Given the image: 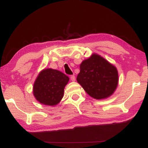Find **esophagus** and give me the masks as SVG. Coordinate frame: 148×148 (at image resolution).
Listing matches in <instances>:
<instances>
[{
	"label": "esophagus",
	"instance_id": "esophagus-1",
	"mask_svg": "<svg viewBox=\"0 0 148 148\" xmlns=\"http://www.w3.org/2000/svg\"><path fill=\"white\" fill-rule=\"evenodd\" d=\"M70 79H71V80L72 81H75V75H71V77H70Z\"/></svg>",
	"mask_w": 148,
	"mask_h": 148
}]
</instances>
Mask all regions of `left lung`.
<instances>
[{
  "label": "left lung",
  "instance_id": "8db88e82",
  "mask_svg": "<svg viewBox=\"0 0 148 148\" xmlns=\"http://www.w3.org/2000/svg\"><path fill=\"white\" fill-rule=\"evenodd\" d=\"M119 80L117 68L96 53L82 61L77 77V83L86 92L97 100L107 99L112 95Z\"/></svg>",
  "mask_w": 148,
  "mask_h": 148
}]
</instances>
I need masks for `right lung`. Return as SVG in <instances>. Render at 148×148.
I'll return each instance as SVG.
<instances>
[{
  "label": "right lung",
  "mask_w": 148,
  "mask_h": 148,
  "mask_svg": "<svg viewBox=\"0 0 148 148\" xmlns=\"http://www.w3.org/2000/svg\"><path fill=\"white\" fill-rule=\"evenodd\" d=\"M69 81L68 76L61 71L45 68L38 73L34 83V96L40 104L56 106L63 97Z\"/></svg>",
  "instance_id": "1"
}]
</instances>
